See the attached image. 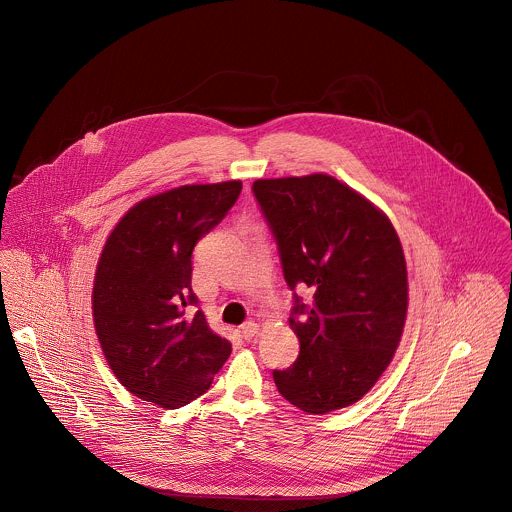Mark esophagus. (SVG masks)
I'll return each mask as SVG.
<instances>
[{"instance_id": "obj_1", "label": "esophagus", "mask_w": 512, "mask_h": 512, "mask_svg": "<svg viewBox=\"0 0 512 512\" xmlns=\"http://www.w3.org/2000/svg\"><path fill=\"white\" fill-rule=\"evenodd\" d=\"M258 330H260V326H258L256 322H246V324H242V328H240L244 340H252V338L258 334Z\"/></svg>"}]
</instances>
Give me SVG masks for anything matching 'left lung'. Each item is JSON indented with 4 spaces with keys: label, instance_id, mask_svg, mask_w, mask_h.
Listing matches in <instances>:
<instances>
[{
    "label": "left lung",
    "instance_id": "left-lung-1",
    "mask_svg": "<svg viewBox=\"0 0 512 512\" xmlns=\"http://www.w3.org/2000/svg\"><path fill=\"white\" fill-rule=\"evenodd\" d=\"M294 294L292 367L274 371L284 399L324 415L359 401L387 369L407 318V266L389 218L330 174L252 184Z\"/></svg>",
    "mask_w": 512,
    "mask_h": 512
}]
</instances>
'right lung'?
<instances>
[{"instance_id":"obj_1","label":"right lung","mask_w":512,"mask_h":512,"mask_svg":"<svg viewBox=\"0 0 512 512\" xmlns=\"http://www.w3.org/2000/svg\"><path fill=\"white\" fill-rule=\"evenodd\" d=\"M242 182L184 184L137 202L113 228L93 286V320L115 377L137 397L178 409L208 391L232 343L214 334L192 292V250L234 206Z\"/></svg>"}]
</instances>
